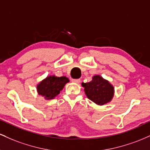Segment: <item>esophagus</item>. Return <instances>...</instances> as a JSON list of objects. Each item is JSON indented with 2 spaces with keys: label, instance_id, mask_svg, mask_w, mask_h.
<instances>
[{
  "label": "esophagus",
  "instance_id": "obj_1",
  "mask_svg": "<svg viewBox=\"0 0 150 150\" xmlns=\"http://www.w3.org/2000/svg\"><path fill=\"white\" fill-rule=\"evenodd\" d=\"M72 82L78 84L80 82V79H72Z\"/></svg>",
  "mask_w": 150,
  "mask_h": 150
}]
</instances>
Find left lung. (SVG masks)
<instances>
[{
  "instance_id": "obj_1",
  "label": "left lung",
  "mask_w": 150,
  "mask_h": 150,
  "mask_svg": "<svg viewBox=\"0 0 150 150\" xmlns=\"http://www.w3.org/2000/svg\"><path fill=\"white\" fill-rule=\"evenodd\" d=\"M82 86L87 98L99 106L110 102L114 96L113 86L101 75H94L92 81L86 83L82 82Z\"/></svg>"
}]
</instances>
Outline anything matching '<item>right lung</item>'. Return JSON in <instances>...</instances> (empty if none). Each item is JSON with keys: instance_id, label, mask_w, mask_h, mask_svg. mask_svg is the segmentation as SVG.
<instances>
[{"instance_id": "add662e5", "label": "right lung", "mask_w": 150, "mask_h": 150, "mask_svg": "<svg viewBox=\"0 0 150 150\" xmlns=\"http://www.w3.org/2000/svg\"><path fill=\"white\" fill-rule=\"evenodd\" d=\"M69 81V79L65 76L49 75L37 84L38 94L42 96L46 100L54 99L60 94V92L63 90L65 85Z\"/></svg>"}]
</instances>
